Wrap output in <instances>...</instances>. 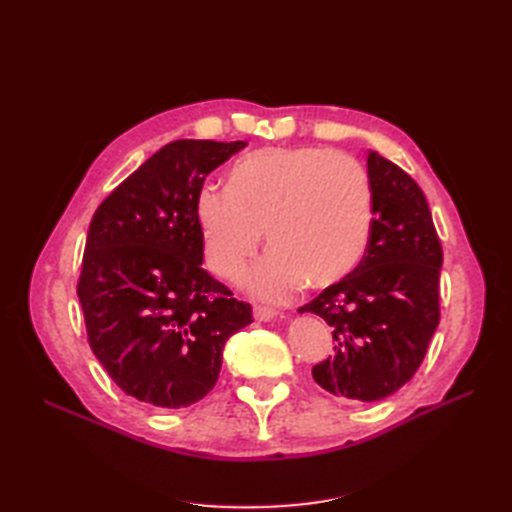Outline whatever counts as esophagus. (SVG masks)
<instances>
[{
  "label": "esophagus",
  "instance_id": "esophagus-1",
  "mask_svg": "<svg viewBox=\"0 0 512 512\" xmlns=\"http://www.w3.org/2000/svg\"><path fill=\"white\" fill-rule=\"evenodd\" d=\"M275 316L277 314L273 312V309H269V307H254V318L258 322H271Z\"/></svg>",
  "mask_w": 512,
  "mask_h": 512
}]
</instances>
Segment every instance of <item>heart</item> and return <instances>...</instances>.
I'll list each match as a JSON object with an SVG mask.
<instances>
[{"label": "heart", "mask_w": 512, "mask_h": 512, "mask_svg": "<svg viewBox=\"0 0 512 512\" xmlns=\"http://www.w3.org/2000/svg\"><path fill=\"white\" fill-rule=\"evenodd\" d=\"M196 222L207 265L235 282L262 243L273 252L247 277L260 299L282 301L307 280L327 288L359 267L374 194L365 168L324 147H271L247 153L230 170L228 190L205 185Z\"/></svg>", "instance_id": "obj_1"}]
</instances>
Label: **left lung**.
I'll return each mask as SVG.
<instances>
[{"label": "left lung", "instance_id": "8db88e82", "mask_svg": "<svg viewBox=\"0 0 512 512\" xmlns=\"http://www.w3.org/2000/svg\"><path fill=\"white\" fill-rule=\"evenodd\" d=\"M367 177L374 224L363 260L299 309L333 329L335 352L312 376L348 401H378L410 382L440 322L442 245L423 190L371 149Z\"/></svg>", "mask_w": 512, "mask_h": 512}]
</instances>
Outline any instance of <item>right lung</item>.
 Masks as SVG:
<instances>
[{
  "mask_svg": "<svg viewBox=\"0 0 512 512\" xmlns=\"http://www.w3.org/2000/svg\"><path fill=\"white\" fill-rule=\"evenodd\" d=\"M247 143L175 141L98 207L79 301L89 346L119 389L158 408H185L218 382L228 339L252 307L203 269L196 196L211 170Z\"/></svg>",
  "mask_w": 512,
  "mask_h": 512,
  "instance_id": "add662e5",
  "label": "right lung"
}]
</instances>
